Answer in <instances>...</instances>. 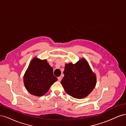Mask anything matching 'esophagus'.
Returning <instances> with one entry per match:
<instances>
[{
  "label": "esophagus",
  "instance_id": "1",
  "mask_svg": "<svg viewBox=\"0 0 126 126\" xmlns=\"http://www.w3.org/2000/svg\"><path fill=\"white\" fill-rule=\"evenodd\" d=\"M62 76H60V77H58V80L59 81H60L61 80H62Z\"/></svg>",
  "mask_w": 126,
  "mask_h": 126
}]
</instances>
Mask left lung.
Segmentation results:
<instances>
[{"mask_svg":"<svg viewBox=\"0 0 126 126\" xmlns=\"http://www.w3.org/2000/svg\"><path fill=\"white\" fill-rule=\"evenodd\" d=\"M63 74L61 83L66 92L74 98L87 97L96 86V76L85 59L75 64H66Z\"/></svg>","mask_w":126,"mask_h":126,"instance_id":"left-lung-1","label":"left lung"}]
</instances>
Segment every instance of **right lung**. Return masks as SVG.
I'll list each match as a JSON object with an SVG mask.
<instances>
[{
	"label": "right lung",
	"mask_w": 126,
	"mask_h": 126,
	"mask_svg": "<svg viewBox=\"0 0 126 126\" xmlns=\"http://www.w3.org/2000/svg\"><path fill=\"white\" fill-rule=\"evenodd\" d=\"M56 81L57 78L53 74L52 68L47 60L36 58L32 60L24 77L27 90L36 96L44 95Z\"/></svg>",
	"instance_id": "right-lung-1"
}]
</instances>
